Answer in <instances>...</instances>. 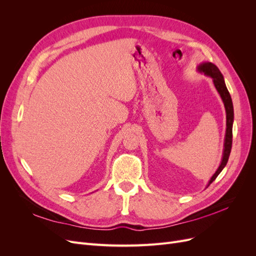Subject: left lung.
Masks as SVG:
<instances>
[{"label": "left lung", "instance_id": "obj_1", "mask_svg": "<svg viewBox=\"0 0 256 256\" xmlns=\"http://www.w3.org/2000/svg\"><path fill=\"white\" fill-rule=\"evenodd\" d=\"M198 70L200 72H203L204 74L212 76L214 86L220 94L222 102L224 104V106H226V140H224V150H223V157L221 160V164L216 170V173L212 175L210 178V180L208 182V186L218 176L224 166H226L230 154L232 150V142H233V122H234V109H233V102H232V98L230 92L226 88V82H224L223 76L221 72L219 70V68L216 67L214 64L209 63V62H205V63H202L198 65ZM207 186V187H208Z\"/></svg>", "mask_w": 256, "mask_h": 256}]
</instances>
